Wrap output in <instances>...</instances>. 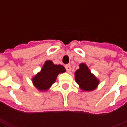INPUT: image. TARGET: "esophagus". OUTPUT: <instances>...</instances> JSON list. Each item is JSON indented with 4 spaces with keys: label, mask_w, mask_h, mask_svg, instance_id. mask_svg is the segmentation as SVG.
I'll use <instances>...</instances> for the list:
<instances>
[{
    "label": "esophagus",
    "mask_w": 127,
    "mask_h": 127,
    "mask_svg": "<svg viewBox=\"0 0 127 127\" xmlns=\"http://www.w3.org/2000/svg\"><path fill=\"white\" fill-rule=\"evenodd\" d=\"M65 68H66V70L67 72H70L71 70V66L70 64H67L65 66Z\"/></svg>",
    "instance_id": "34e87169"
}]
</instances>
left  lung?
<instances>
[{
    "instance_id": "obj_1",
    "label": "left lung",
    "mask_w": 127,
    "mask_h": 127,
    "mask_svg": "<svg viewBox=\"0 0 127 127\" xmlns=\"http://www.w3.org/2000/svg\"><path fill=\"white\" fill-rule=\"evenodd\" d=\"M75 79L81 89L85 91L95 90L99 83V81L90 73L85 64H81L80 68L76 71Z\"/></svg>"
}]
</instances>
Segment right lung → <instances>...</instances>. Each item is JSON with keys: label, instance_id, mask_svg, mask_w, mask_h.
<instances>
[{"label": "right lung", "instance_id": "obj_1", "mask_svg": "<svg viewBox=\"0 0 127 127\" xmlns=\"http://www.w3.org/2000/svg\"><path fill=\"white\" fill-rule=\"evenodd\" d=\"M64 67L55 65L51 61H46L41 71L32 78L34 86L39 90H46L56 81L57 76L65 72Z\"/></svg>", "mask_w": 127, "mask_h": 127}]
</instances>
